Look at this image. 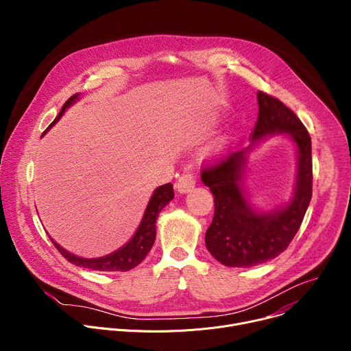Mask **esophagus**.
Returning a JSON list of instances; mask_svg holds the SVG:
<instances>
[{
	"label": "esophagus",
	"instance_id": "obj_1",
	"mask_svg": "<svg viewBox=\"0 0 351 351\" xmlns=\"http://www.w3.org/2000/svg\"><path fill=\"white\" fill-rule=\"evenodd\" d=\"M194 184H195V176L187 171L182 176H179L176 182V189L179 193H187L194 187Z\"/></svg>",
	"mask_w": 351,
	"mask_h": 351
}]
</instances>
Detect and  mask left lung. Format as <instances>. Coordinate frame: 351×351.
Returning a JSON list of instances; mask_svg holds the SVG:
<instances>
[{
    "label": "left lung",
    "mask_w": 351,
    "mask_h": 351,
    "mask_svg": "<svg viewBox=\"0 0 351 351\" xmlns=\"http://www.w3.org/2000/svg\"><path fill=\"white\" fill-rule=\"evenodd\" d=\"M257 99L258 118L250 137L252 144L202 172L215 203L206 245L215 260L234 268L256 267L283 253L302 225L313 195L311 137L307 129L280 99L263 91L257 93ZM276 134L290 136L296 145V183L289 204L261 212L249 203L242 179L249 152Z\"/></svg>",
    "instance_id": "1"
}]
</instances>
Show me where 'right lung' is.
<instances>
[{"label": "right lung", "instance_id": "obj_1", "mask_svg": "<svg viewBox=\"0 0 351 351\" xmlns=\"http://www.w3.org/2000/svg\"><path fill=\"white\" fill-rule=\"evenodd\" d=\"M79 99V94L72 95L68 101L64 104L61 112L58 114V117L56 118V121L49 125L45 132L43 134L47 133V130L51 129L58 121L60 118L64 115V112L66 111V108H69L71 106H73ZM173 198V186L171 183L162 184L160 187H157L149 198V202L147 204V208L144 211L143 219L137 228V230L134 232L133 237L125 244L122 245L117 252L107 254L104 257H98V258H83L79 256H75L72 253H69L68 250H65L64 247H61L54 239H51L53 244L56 245V248L58 252L64 256V258H66L71 264L76 265V267H82V268H87L91 271H104V272H125L129 271L134 267H137L144 258L145 256L149 253L152 250L154 241H156V222L157 218L160 215V213L162 211V208L169 204L171 199Z\"/></svg>", "mask_w": 351, "mask_h": 351}]
</instances>
